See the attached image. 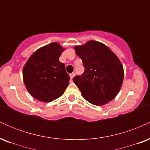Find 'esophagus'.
<instances>
[{
  "mask_svg": "<svg viewBox=\"0 0 150 150\" xmlns=\"http://www.w3.org/2000/svg\"><path fill=\"white\" fill-rule=\"evenodd\" d=\"M75 73H71V74H70V79H71V80H73V78L74 77V76H75Z\"/></svg>",
  "mask_w": 150,
  "mask_h": 150,
  "instance_id": "esophagus-1",
  "label": "esophagus"
}]
</instances>
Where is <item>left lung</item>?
Wrapping results in <instances>:
<instances>
[{
  "instance_id": "8db88e82",
  "label": "left lung",
  "mask_w": 150,
  "mask_h": 150,
  "mask_svg": "<svg viewBox=\"0 0 150 150\" xmlns=\"http://www.w3.org/2000/svg\"><path fill=\"white\" fill-rule=\"evenodd\" d=\"M74 49L85 67L81 76L73 77L82 97L96 106L113 100L124 78L123 65L116 55L107 46L93 40Z\"/></svg>"
}]
</instances>
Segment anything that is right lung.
Here are the masks:
<instances>
[{
    "label": "right lung",
    "mask_w": 150,
    "mask_h": 150,
    "mask_svg": "<svg viewBox=\"0 0 150 150\" xmlns=\"http://www.w3.org/2000/svg\"><path fill=\"white\" fill-rule=\"evenodd\" d=\"M64 50L58 42H53L37 49L24 65V83L37 100H55L63 95L69 85V75L65 71L64 63L59 61Z\"/></svg>",
    "instance_id": "right-lung-1"
}]
</instances>
